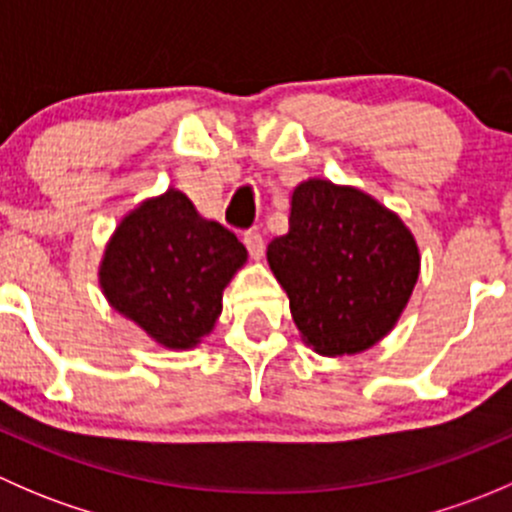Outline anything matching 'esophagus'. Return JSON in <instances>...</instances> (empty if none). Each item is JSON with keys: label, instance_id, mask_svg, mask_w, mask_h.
<instances>
[{"label": "esophagus", "instance_id": "1", "mask_svg": "<svg viewBox=\"0 0 512 512\" xmlns=\"http://www.w3.org/2000/svg\"><path fill=\"white\" fill-rule=\"evenodd\" d=\"M242 242H245V247H247V252H250L252 260H262V255H265V240H262L260 232L257 230L245 232Z\"/></svg>", "mask_w": 512, "mask_h": 512}]
</instances>
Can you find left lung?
Returning <instances> with one entry per match:
<instances>
[{"label":"left lung","mask_w":512,"mask_h":512,"mask_svg":"<svg viewBox=\"0 0 512 512\" xmlns=\"http://www.w3.org/2000/svg\"><path fill=\"white\" fill-rule=\"evenodd\" d=\"M302 342L324 356L379 344L414 292L421 255L394 210L324 178L292 190L289 230L267 245Z\"/></svg>","instance_id":"obj_1"}]
</instances>
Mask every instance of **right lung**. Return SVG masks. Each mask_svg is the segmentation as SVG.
<instances>
[{
    "label": "right lung",
    "instance_id": "right-lung-1",
    "mask_svg": "<svg viewBox=\"0 0 512 512\" xmlns=\"http://www.w3.org/2000/svg\"><path fill=\"white\" fill-rule=\"evenodd\" d=\"M245 262V245L230 230L200 218L188 195L168 188L118 223L98 285L153 342L185 352L213 332L225 287Z\"/></svg>",
    "mask_w": 512,
    "mask_h": 512
}]
</instances>
